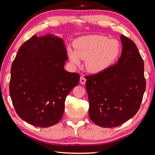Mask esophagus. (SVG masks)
<instances>
[{"mask_svg":"<svg viewBox=\"0 0 155 155\" xmlns=\"http://www.w3.org/2000/svg\"><path fill=\"white\" fill-rule=\"evenodd\" d=\"M86 79L85 78L83 77V76L80 77V84H82V85H84V84H86Z\"/></svg>","mask_w":155,"mask_h":155,"instance_id":"esophagus-1","label":"esophagus"}]
</instances>
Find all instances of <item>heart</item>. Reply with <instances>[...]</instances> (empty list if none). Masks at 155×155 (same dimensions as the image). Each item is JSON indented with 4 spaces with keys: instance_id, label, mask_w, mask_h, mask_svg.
<instances>
[{
    "instance_id": "obj_1",
    "label": "heart",
    "mask_w": 155,
    "mask_h": 155,
    "mask_svg": "<svg viewBox=\"0 0 155 155\" xmlns=\"http://www.w3.org/2000/svg\"><path fill=\"white\" fill-rule=\"evenodd\" d=\"M120 52V44L117 40L91 35L78 38L74 44V51L69 48L68 56L71 63L76 65H80V59H86L87 71L96 74L111 66Z\"/></svg>"
}]
</instances>
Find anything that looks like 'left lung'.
Returning <instances> with one entry per match:
<instances>
[{
    "label": "left lung",
    "instance_id": "8db88e82",
    "mask_svg": "<svg viewBox=\"0 0 155 155\" xmlns=\"http://www.w3.org/2000/svg\"><path fill=\"white\" fill-rule=\"evenodd\" d=\"M117 62L105 71L86 76L89 117L102 127L123 124L136 115L146 89L144 61L132 40L121 36Z\"/></svg>",
    "mask_w": 155,
    "mask_h": 155
}]
</instances>
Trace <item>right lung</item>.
I'll return each instance as SVG.
<instances>
[{"label": "right lung", "instance_id": "1", "mask_svg": "<svg viewBox=\"0 0 155 155\" xmlns=\"http://www.w3.org/2000/svg\"><path fill=\"white\" fill-rule=\"evenodd\" d=\"M68 60L63 40L52 34L32 36L21 46L11 69L9 93L23 121L40 127L62 118L66 96L80 75L64 69Z\"/></svg>", "mask_w": 155, "mask_h": 155}]
</instances>
